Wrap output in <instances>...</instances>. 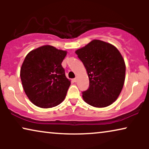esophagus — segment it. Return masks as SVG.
Returning a JSON list of instances; mask_svg holds the SVG:
<instances>
[{
	"label": "esophagus",
	"mask_w": 149,
	"mask_h": 149,
	"mask_svg": "<svg viewBox=\"0 0 149 149\" xmlns=\"http://www.w3.org/2000/svg\"><path fill=\"white\" fill-rule=\"evenodd\" d=\"M72 81H74V82H77V78L73 79H72Z\"/></svg>",
	"instance_id": "1"
}]
</instances>
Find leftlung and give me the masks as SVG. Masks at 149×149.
Returning a JSON list of instances; mask_svg holds the SVG:
<instances>
[{"instance_id": "obj_1", "label": "left lung", "mask_w": 149, "mask_h": 149, "mask_svg": "<svg viewBox=\"0 0 149 149\" xmlns=\"http://www.w3.org/2000/svg\"><path fill=\"white\" fill-rule=\"evenodd\" d=\"M75 53L89 77V88L82 92L84 101L97 108L111 105L125 81V64L119 50L108 42L93 40Z\"/></svg>"}]
</instances>
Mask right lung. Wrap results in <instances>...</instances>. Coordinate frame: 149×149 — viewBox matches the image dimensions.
Here are the masks:
<instances>
[{"instance_id":"right-lung-1","label":"right lung","mask_w":149,"mask_h":149,"mask_svg":"<svg viewBox=\"0 0 149 149\" xmlns=\"http://www.w3.org/2000/svg\"><path fill=\"white\" fill-rule=\"evenodd\" d=\"M66 55L65 51L44 45L26 56L20 77L26 95L34 105L47 109L64 100L70 85L62 66Z\"/></svg>"}]
</instances>
